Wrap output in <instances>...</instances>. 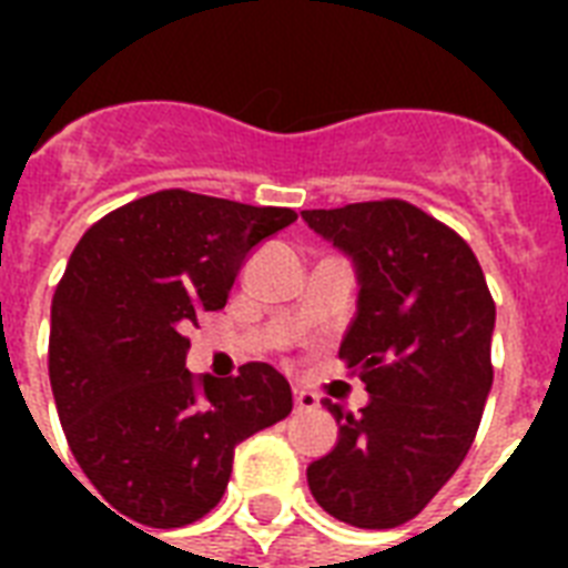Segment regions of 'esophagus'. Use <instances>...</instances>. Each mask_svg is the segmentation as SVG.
Here are the masks:
<instances>
[{
	"label": "esophagus",
	"instance_id": "1",
	"mask_svg": "<svg viewBox=\"0 0 568 568\" xmlns=\"http://www.w3.org/2000/svg\"><path fill=\"white\" fill-rule=\"evenodd\" d=\"M294 406L297 409H315L318 406V395H312L306 388H294Z\"/></svg>",
	"mask_w": 568,
	"mask_h": 568
}]
</instances>
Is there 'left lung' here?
Listing matches in <instances>:
<instances>
[{"mask_svg": "<svg viewBox=\"0 0 568 568\" xmlns=\"http://www.w3.org/2000/svg\"><path fill=\"white\" fill-rule=\"evenodd\" d=\"M356 271L338 356L368 388L359 415L324 397L336 448L306 468L315 501L354 528L415 519L475 442L493 388L495 303L457 232L404 200L301 212Z\"/></svg>", "mask_w": 568, "mask_h": 568, "instance_id": "left-lung-1", "label": "left lung"}]
</instances>
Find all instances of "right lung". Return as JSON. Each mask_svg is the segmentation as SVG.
<instances>
[{"label":"right lung","instance_id":"add662e5","mask_svg":"<svg viewBox=\"0 0 568 568\" xmlns=\"http://www.w3.org/2000/svg\"><path fill=\"white\" fill-rule=\"evenodd\" d=\"M294 221L292 209L171 189L105 214L75 244L52 297L49 383L109 510L146 528L203 519L235 445L292 413L274 365L196 379L185 329L223 310L250 250Z\"/></svg>","mask_w":568,"mask_h":568}]
</instances>
